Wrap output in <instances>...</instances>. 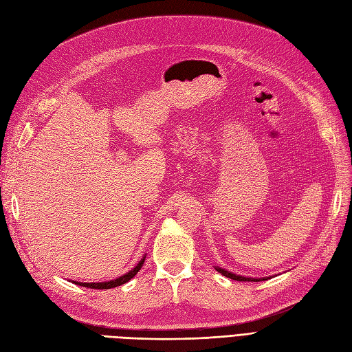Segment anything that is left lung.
<instances>
[{
    "mask_svg": "<svg viewBox=\"0 0 352 352\" xmlns=\"http://www.w3.org/2000/svg\"><path fill=\"white\" fill-rule=\"evenodd\" d=\"M217 271L220 272L221 275H224V276L230 278V280H234V281H261V280H258V278H246V276H240V275H236V274L230 272V271H226V270H223V268H217ZM263 281H265V278H263Z\"/></svg>",
    "mask_w": 352,
    "mask_h": 352,
    "instance_id": "obj_1",
    "label": "left lung"
}]
</instances>
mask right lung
Masks as SVG:
<instances>
[{
	"instance_id": "1",
	"label": "right lung",
	"mask_w": 352,
	"mask_h": 352,
	"mask_svg": "<svg viewBox=\"0 0 352 352\" xmlns=\"http://www.w3.org/2000/svg\"><path fill=\"white\" fill-rule=\"evenodd\" d=\"M144 261H145V258H142L138 262V265L135 266L134 270L129 271L128 274H125L122 276L116 278V280H113V281H107V283H76L74 281V284H78L81 287H87V288H94V289H109V288H113V287H118V285H122V284L128 283L131 278H134L138 274V271L141 270V266L144 265Z\"/></svg>"
}]
</instances>
